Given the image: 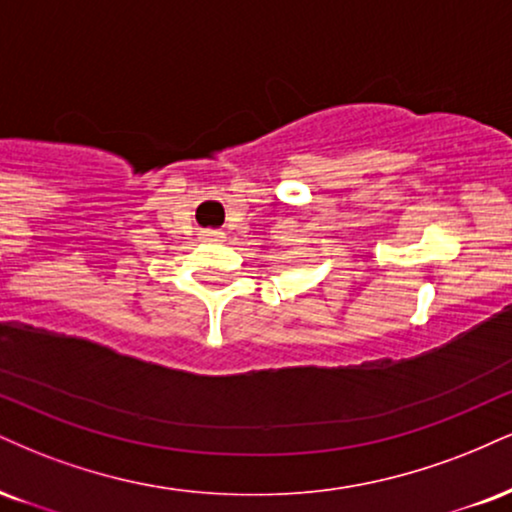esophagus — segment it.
<instances>
[{
    "instance_id": "esophagus-1",
    "label": "esophagus",
    "mask_w": 512,
    "mask_h": 512,
    "mask_svg": "<svg viewBox=\"0 0 512 512\" xmlns=\"http://www.w3.org/2000/svg\"><path fill=\"white\" fill-rule=\"evenodd\" d=\"M205 238L207 240H219L221 236H219V233H214V231H209V233H205Z\"/></svg>"
}]
</instances>
